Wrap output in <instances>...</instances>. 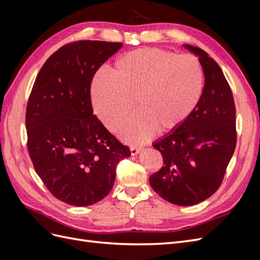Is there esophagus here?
<instances>
[{
    "label": "esophagus",
    "mask_w": 260,
    "mask_h": 260,
    "mask_svg": "<svg viewBox=\"0 0 260 260\" xmlns=\"http://www.w3.org/2000/svg\"><path fill=\"white\" fill-rule=\"evenodd\" d=\"M130 151H131V155H132V156H136V155H138L141 151H142V148L138 147V146H132V147L130 148Z\"/></svg>",
    "instance_id": "1"
}]
</instances>
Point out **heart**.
Returning <instances> with one entry per match:
<instances>
[{
	"mask_svg": "<svg viewBox=\"0 0 260 260\" xmlns=\"http://www.w3.org/2000/svg\"><path fill=\"white\" fill-rule=\"evenodd\" d=\"M204 74L199 59L160 49H140L118 58L112 76L99 73L92 81L93 108L108 129L127 116L136 99L139 111L118 125L129 143H143L159 129L180 128L200 103Z\"/></svg>",
	"mask_w": 260,
	"mask_h": 260,
	"instance_id": "obj_1",
	"label": "heart"
}]
</instances>
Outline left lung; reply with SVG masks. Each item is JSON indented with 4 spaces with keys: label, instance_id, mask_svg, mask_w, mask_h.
<instances>
[{
    "label": "left lung",
    "instance_id": "8db88e82",
    "mask_svg": "<svg viewBox=\"0 0 260 260\" xmlns=\"http://www.w3.org/2000/svg\"><path fill=\"white\" fill-rule=\"evenodd\" d=\"M183 46L199 57L205 84L187 120L153 143L164 166L149 177V184L165 201L192 206L210 198L221 184L237 145V130L232 91L221 68L205 51Z\"/></svg>",
    "mask_w": 260,
    "mask_h": 260
}]
</instances>
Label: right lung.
<instances>
[{
  "label": "right lung",
  "mask_w": 260,
  "mask_h": 260,
  "mask_svg": "<svg viewBox=\"0 0 260 260\" xmlns=\"http://www.w3.org/2000/svg\"><path fill=\"white\" fill-rule=\"evenodd\" d=\"M122 48L119 42L77 41L61 46L39 72L26 111L28 152L35 170L57 200L90 206L115 182L131 155L93 115V76Z\"/></svg>",
  "instance_id": "add662e5"
}]
</instances>
